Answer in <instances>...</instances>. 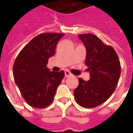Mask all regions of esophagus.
Returning a JSON list of instances; mask_svg holds the SVG:
<instances>
[{
	"mask_svg": "<svg viewBox=\"0 0 133 133\" xmlns=\"http://www.w3.org/2000/svg\"><path fill=\"white\" fill-rule=\"evenodd\" d=\"M72 74L68 71V70H65V77H69V76H71Z\"/></svg>",
	"mask_w": 133,
	"mask_h": 133,
	"instance_id": "obj_1",
	"label": "esophagus"
}]
</instances>
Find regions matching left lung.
Returning a JSON list of instances; mask_svg holds the SVG:
<instances>
[{
    "mask_svg": "<svg viewBox=\"0 0 133 133\" xmlns=\"http://www.w3.org/2000/svg\"><path fill=\"white\" fill-rule=\"evenodd\" d=\"M78 37L86 48L85 65L90 78H78L74 97L78 105L92 108L105 103L115 91L121 72L120 60L113 48L96 35L87 33Z\"/></svg>",
    "mask_w": 133,
    "mask_h": 133,
    "instance_id": "1",
    "label": "left lung"
}]
</instances>
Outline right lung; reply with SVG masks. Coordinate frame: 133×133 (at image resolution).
Listing matches in <instances>:
<instances>
[{"mask_svg": "<svg viewBox=\"0 0 133 133\" xmlns=\"http://www.w3.org/2000/svg\"><path fill=\"white\" fill-rule=\"evenodd\" d=\"M64 33H41L22 49L14 65L13 78L22 96L33 108L48 106L65 76L63 70L50 71L48 61L55 55L57 43Z\"/></svg>", "mask_w": 133, "mask_h": 133, "instance_id": "add662e5", "label": "right lung"}]
</instances>
